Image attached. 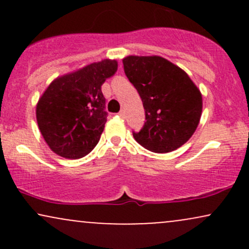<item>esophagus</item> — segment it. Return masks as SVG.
<instances>
[{
	"label": "esophagus",
	"mask_w": 249,
	"mask_h": 249,
	"mask_svg": "<svg viewBox=\"0 0 249 249\" xmlns=\"http://www.w3.org/2000/svg\"><path fill=\"white\" fill-rule=\"evenodd\" d=\"M118 115H119V117H121V118H125V112H124V111H121V112H119L118 113Z\"/></svg>",
	"instance_id": "34e87169"
}]
</instances>
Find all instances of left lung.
I'll use <instances>...</instances> for the list:
<instances>
[{
	"label": "left lung",
	"instance_id": "8db88e82",
	"mask_svg": "<svg viewBox=\"0 0 249 249\" xmlns=\"http://www.w3.org/2000/svg\"><path fill=\"white\" fill-rule=\"evenodd\" d=\"M125 75L145 110L144 126L133 137L142 147L167 153L184 145L200 122L201 92L184 70L160 56H127Z\"/></svg>",
	"mask_w": 249,
	"mask_h": 249
}]
</instances>
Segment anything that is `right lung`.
<instances>
[{"mask_svg":"<svg viewBox=\"0 0 249 249\" xmlns=\"http://www.w3.org/2000/svg\"><path fill=\"white\" fill-rule=\"evenodd\" d=\"M117 68L116 59H103L50 83L36 105V118L51 151L78 159L98 144L107 117L102 85Z\"/></svg>","mask_w":249,"mask_h":249,"instance_id":"right-lung-1","label":"right lung"}]
</instances>
